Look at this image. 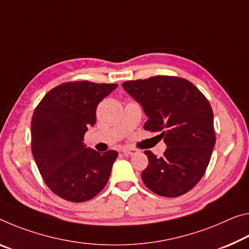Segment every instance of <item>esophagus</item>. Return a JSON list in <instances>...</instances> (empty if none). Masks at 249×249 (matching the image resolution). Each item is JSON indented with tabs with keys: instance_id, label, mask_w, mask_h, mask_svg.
Listing matches in <instances>:
<instances>
[{
	"instance_id": "34e87169",
	"label": "esophagus",
	"mask_w": 249,
	"mask_h": 249,
	"mask_svg": "<svg viewBox=\"0 0 249 249\" xmlns=\"http://www.w3.org/2000/svg\"><path fill=\"white\" fill-rule=\"evenodd\" d=\"M122 152H123V154H125V155H129V156H132L136 153L135 149L129 148V147H124L123 149H122Z\"/></svg>"
}]
</instances>
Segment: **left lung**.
I'll return each mask as SVG.
<instances>
[{"label": "left lung", "mask_w": 249, "mask_h": 249, "mask_svg": "<svg viewBox=\"0 0 249 249\" xmlns=\"http://www.w3.org/2000/svg\"><path fill=\"white\" fill-rule=\"evenodd\" d=\"M122 85L143 106L148 117L145 131L160 132L167 145L161 157L144 152L148 157L142 173L144 184L160 196L184 195L202 179L215 146L210 102L183 77L157 75Z\"/></svg>", "instance_id": "8db88e82"}]
</instances>
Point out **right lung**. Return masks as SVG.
Wrapping results in <instances>:
<instances>
[{
  "label": "right lung",
  "mask_w": 249,
  "mask_h": 249,
  "mask_svg": "<svg viewBox=\"0 0 249 249\" xmlns=\"http://www.w3.org/2000/svg\"><path fill=\"white\" fill-rule=\"evenodd\" d=\"M117 84L89 81L55 86L35 107L31 122L32 154L43 180L55 195L86 202L107 183L116 151L103 154L85 147L83 140L96 122V107Z\"/></svg>",
  "instance_id": "add662e5"
}]
</instances>
